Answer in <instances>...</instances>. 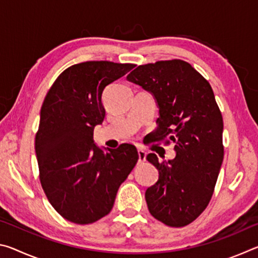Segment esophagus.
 Returning a JSON list of instances; mask_svg holds the SVG:
<instances>
[{"instance_id": "1", "label": "esophagus", "mask_w": 258, "mask_h": 258, "mask_svg": "<svg viewBox=\"0 0 258 258\" xmlns=\"http://www.w3.org/2000/svg\"><path fill=\"white\" fill-rule=\"evenodd\" d=\"M138 155H139V163H143L146 160L147 152L143 149H138Z\"/></svg>"}]
</instances>
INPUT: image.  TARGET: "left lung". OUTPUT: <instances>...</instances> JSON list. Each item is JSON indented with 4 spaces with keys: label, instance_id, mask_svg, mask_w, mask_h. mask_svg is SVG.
I'll return each instance as SVG.
<instances>
[{
    "label": "left lung",
    "instance_id": "left-lung-1",
    "mask_svg": "<svg viewBox=\"0 0 258 258\" xmlns=\"http://www.w3.org/2000/svg\"><path fill=\"white\" fill-rule=\"evenodd\" d=\"M127 80L154 95L159 108L155 141L173 142L176 151L163 163L147 156L159 172L146 191L148 208L166 225L185 226L208 206L223 161V118L212 86L180 59L141 64Z\"/></svg>",
    "mask_w": 258,
    "mask_h": 258
}]
</instances>
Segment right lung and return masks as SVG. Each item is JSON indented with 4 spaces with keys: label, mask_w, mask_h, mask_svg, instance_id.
I'll list each match as a JSON object with an SVG mask.
<instances>
[{
    "label": "right lung",
    "mask_w": 258,
    "mask_h": 258,
    "mask_svg": "<svg viewBox=\"0 0 258 258\" xmlns=\"http://www.w3.org/2000/svg\"><path fill=\"white\" fill-rule=\"evenodd\" d=\"M134 67L111 61L74 64L43 101L35 137L41 184L55 211L73 223H94L110 213L119 185L139 159L130 143L104 151L93 141V130L106 115L104 87Z\"/></svg>",
    "instance_id": "1"
}]
</instances>
